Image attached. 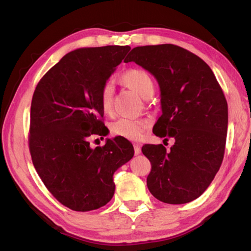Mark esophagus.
Instances as JSON below:
<instances>
[{"instance_id":"esophagus-1","label":"esophagus","mask_w":251,"mask_h":251,"mask_svg":"<svg viewBox=\"0 0 251 251\" xmlns=\"http://www.w3.org/2000/svg\"><path fill=\"white\" fill-rule=\"evenodd\" d=\"M134 151H135V155L141 154V151H142L141 145H138V144H134Z\"/></svg>"}]
</instances>
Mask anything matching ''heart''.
I'll list each match as a JSON object with an SVG mask.
<instances>
[{
    "mask_svg": "<svg viewBox=\"0 0 251 251\" xmlns=\"http://www.w3.org/2000/svg\"><path fill=\"white\" fill-rule=\"evenodd\" d=\"M123 82L131 90L145 99L154 91V83L147 72L141 69H130L122 76ZM114 86L110 82L105 83L100 92V104L104 113H110L113 105ZM147 122L144 120H131V118H120L110 125V133L114 136L128 139V141H139L145 134Z\"/></svg>",
    "mask_w": 251,
    "mask_h": 251,
    "instance_id": "heart-1",
    "label": "heart"
}]
</instances>
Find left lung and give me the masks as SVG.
Instances as JSON below:
<instances>
[{
  "instance_id": "left-lung-1",
  "label": "left lung",
  "mask_w": 251,
  "mask_h": 251,
  "mask_svg": "<svg viewBox=\"0 0 251 251\" xmlns=\"http://www.w3.org/2000/svg\"><path fill=\"white\" fill-rule=\"evenodd\" d=\"M157 79L161 115L152 131L175 139L167 151L161 144L143 146L151 164L147 187L158 201L180 205L205 192L223 163L228 105L209 66L177 45L137 46L125 58Z\"/></svg>"
}]
</instances>
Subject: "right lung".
I'll return each mask as SVG.
<instances>
[{
	"label": "right lung",
	"mask_w": 251,
	"mask_h": 251,
	"mask_svg": "<svg viewBox=\"0 0 251 251\" xmlns=\"http://www.w3.org/2000/svg\"><path fill=\"white\" fill-rule=\"evenodd\" d=\"M129 46L77 49L63 56L37 84L31 104L28 145L50 193L75 211L105 206L115 193L113 175L134 156L125 138L92 148L88 137L106 136L100 92Z\"/></svg>",
	"instance_id": "right-lung-1"
}]
</instances>
